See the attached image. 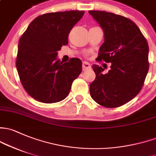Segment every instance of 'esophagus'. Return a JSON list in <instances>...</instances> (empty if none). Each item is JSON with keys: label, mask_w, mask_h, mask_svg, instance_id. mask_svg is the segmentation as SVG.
I'll use <instances>...</instances> for the list:
<instances>
[{"label": "esophagus", "mask_w": 156, "mask_h": 156, "mask_svg": "<svg viewBox=\"0 0 156 156\" xmlns=\"http://www.w3.org/2000/svg\"><path fill=\"white\" fill-rule=\"evenodd\" d=\"M82 66H83V71H85V70H87V69H90L91 68L90 66V64L88 62H83V64H82Z\"/></svg>", "instance_id": "1"}]
</instances>
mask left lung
Returning a JSON list of instances; mask_svg holds the SVG:
<instances>
[{
  "mask_svg": "<svg viewBox=\"0 0 156 156\" xmlns=\"http://www.w3.org/2000/svg\"><path fill=\"white\" fill-rule=\"evenodd\" d=\"M104 33L96 60L111 63V69L93 65L96 78L90 85L92 99L106 108H117L135 97L149 70V46L139 27L127 18L90 10Z\"/></svg>",
  "mask_w": 156,
  "mask_h": 156,
  "instance_id": "8db88e82",
  "label": "left lung"
}]
</instances>
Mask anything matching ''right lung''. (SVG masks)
I'll use <instances>...</instances> for the list:
<instances>
[{"mask_svg":"<svg viewBox=\"0 0 156 156\" xmlns=\"http://www.w3.org/2000/svg\"><path fill=\"white\" fill-rule=\"evenodd\" d=\"M84 11L49 12L30 22L19 42L16 68L23 87L31 97L55 103L66 97L82 71V62L72 58L63 63L58 51L68 44L70 30Z\"/></svg>","mask_w":156,"mask_h":156,"instance_id":"obj_1","label":"right lung"}]
</instances>
